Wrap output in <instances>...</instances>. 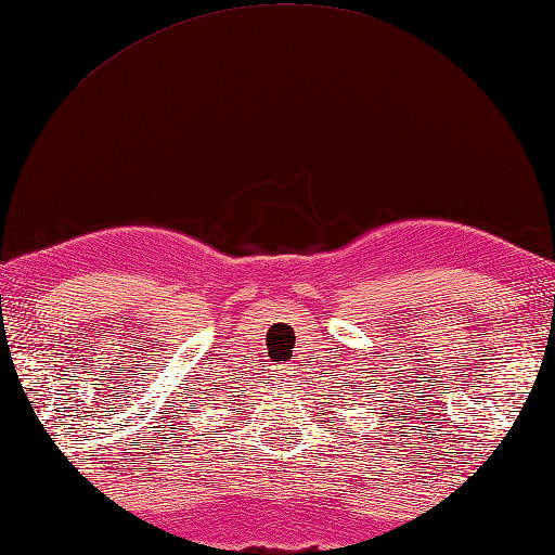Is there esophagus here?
Wrapping results in <instances>:
<instances>
[{"mask_svg":"<svg viewBox=\"0 0 555 555\" xmlns=\"http://www.w3.org/2000/svg\"><path fill=\"white\" fill-rule=\"evenodd\" d=\"M291 373H293V367H291V365H276V373H274V377H276V379H288V377H291Z\"/></svg>","mask_w":555,"mask_h":555,"instance_id":"esophagus-1","label":"esophagus"}]
</instances>
